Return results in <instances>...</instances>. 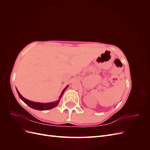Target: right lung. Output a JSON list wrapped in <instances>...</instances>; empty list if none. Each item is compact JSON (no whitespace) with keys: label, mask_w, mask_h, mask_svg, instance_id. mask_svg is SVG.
<instances>
[{"label":"right lung","mask_w":150,"mask_h":150,"mask_svg":"<svg viewBox=\"0 0 150 150\" xmlns=\"http://www.w3.org/2000/svg\"><path fill=\"white\" fill-rule=\"evenodd\" d=\"M67 88V86H66V88L62 91V93L61 94V96L59 97V98H61L62 97L63 93H64V91H65V89H66ZM17 91L18 94H19V96L20 97V98L22 99V101H23L26 104H28V105L29 107L33 108V109H35V110H37L44 111V110H51V109L57 106L58 103H59V100H60V99H59V100H57L56 101H54V102H52V103H35V102H33V101H30L29 100H28V99H26L24 97H22V95L19 93V91H18L17 89Z\"/></svg>","instance_id":"1"}]
</instances>
